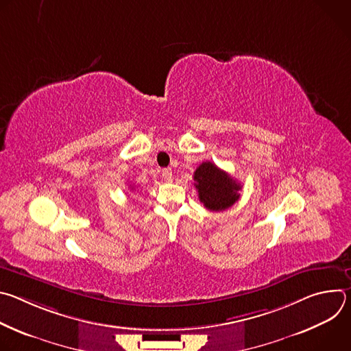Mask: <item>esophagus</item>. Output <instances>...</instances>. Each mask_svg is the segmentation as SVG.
Segmentation results:
<instances>
[{"label":"esophagus","mask_w":351,"mask_h":351,"mask_svg":"<svg viewBox=\"0 0 351 351\" xmlns=\"http://www.w3.org/2000/svg\"><path fill=\"white\" fill-rule=\"evenodd\" d=\"M161 175H162V178H164L167 182L172 180V169H171V168L162 169V171H161Z\"/></svg>","instance_id":"obj_1"}]
</instances>
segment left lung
<instances>
[{
    "mask_svg": "<svg viewBox=\"0 0 351 351\" xmlns=\"http://www.w3.org/2000/svg\"><path fill=\"white\" fill-rule=\"evenodd\" d=\"M194 186L199 202L210 211H223L240 197V183L213 162H203L194 172Z\"/></svg>",
    "mask_w": 351,
    "mask_h": 351,
    "instance_id": "obj_1",
    "label": "left lung"
}]
</instances>
